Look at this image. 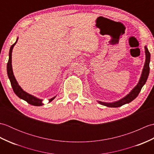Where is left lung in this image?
Here are the masks:
<instances>
[{"label": "left lung", "mask_w": 154, "mask_h": 154, "mask_svg": "<svg viewBox=\"0 0 154 154\" xmlns=\"http://www.w3.org/2000/svg\"><path fill=\"white\" fill-rule=\"evenodd\" d=\"M145 54H146V61L144 63V66H143L142 75L140 77V79L138 83L137 84V85L134 88V89L130 91V93L127 94L126 97L122 98V99H120L116 102L114 103H104L101 102V101H98V103L99 104H102V105L106 106L108 107H120L121 106L124 105V104L129 103L130 102L135 99L136 98L138 97V94L140 93V91H141L142 87L144 85L147 79H148V75L149 73V61H150V54L146 46H145Z\"/></svg>", "instance_id": "1"}]
</instances>
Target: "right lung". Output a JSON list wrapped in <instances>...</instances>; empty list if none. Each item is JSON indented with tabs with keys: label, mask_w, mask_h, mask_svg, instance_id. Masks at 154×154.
<instances>
[{
	"label": "right lung",
	"mask_w": 154,
	"mask_h": 154,
	"mask_svg": "<svg viewBox=\"0 0 154 154\" xmlns=\"http://www.w3.org/2000/svg\"><path fill=\"white\" fill-rule=\"evenodd\" d=\"M18 39L16 40V42L12 45V46L10 48V51H9V59H8V61L7 63V74H8V77L10 79V81H11V85L12 87V89L14 91V93L17 95L20 99L24 100L25 101H26L28 103H29L31 105H34V106H42L43 105V103H42V99H38V98L35 97L34 96L30 94H28V93L25 92V91L23 90L22 88L20 87L18 85L17 81L16 80L14 73H13V71H12V49L14 48V45L16 44V42L18 41ZM56 97V96H55ZM55 97L51 98V99H49V102H51V101L53 100Z\"/></svg>",
	"instance_id": "obj_1"
}]
</instances>
